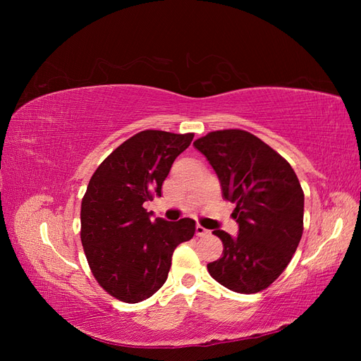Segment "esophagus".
I'll return each instance as SVG.
<instances>
[{"mask_svg": "<svg viewBox=\"0 0 361 361\" xmlns=\"http://www.w3.org/2000/svg\"><path fill=\"white\" fill-rule=\"evenodd\" d=\"M195 235H197V236H206V235H209V231H207V228H204L203 226L197 224V226H195Z\"/></svg>", "mask_w": 361, "mask_h": 361, "instance_id": "esophagus-1", "label": "esophagus"}]
</instances>
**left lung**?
<instances>
[{
	"mask_svg": "<svg viewBox=\"0 0 361 361\" xmlns=\"http://www.w3.org/2000/svg\"><path fill=\"white\" fill-rule=\"evenodd\" d=\"M235 203L238 236L214 231L223 241L221 257L207 264L220 285L238 293L267 289L285 268L302 236L304 192L290 164L243 129L215 130L195 140Z\"/></svg>",
	"mask_w": 361,
	"mask_h": 361,
	"instance_id": "8db88e82",
	"label": "left lung"
}]
</instances>
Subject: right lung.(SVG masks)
Here are the masks:
<instances>
[{"mask_svg": "<svg viewBox=\"0 0 361 361\" xmlns=\"http://www.w3.org/2000/svg\"><path fill=\"white\" fill-rule=\"evenodd\" d=\"M194 134L141 130L96 169L81 203V243L97 283L123 302L152 297L167 280L173 251L195 221L150 220L143 203L161 197L171 164Z\"/></svg>", "mask_w": 361, "mask_h": 361, "instance_id": "add662e5", "label": "right lung"}]
</instances>
